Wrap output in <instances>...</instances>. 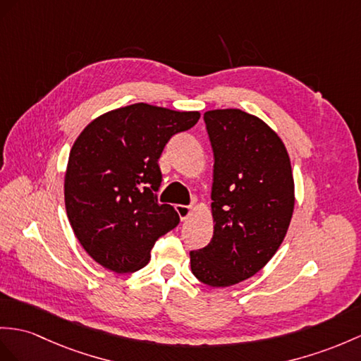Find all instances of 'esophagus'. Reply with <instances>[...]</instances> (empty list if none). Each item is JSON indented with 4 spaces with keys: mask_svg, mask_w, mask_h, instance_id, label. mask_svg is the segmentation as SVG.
<instances>
[{
    "mask_svg": "<svg viewBox=\"0 0 361 361\" xmlns=\"http://www.w3.org/2000/svg\"><path fill=\"white\" fill-rule=\"evenodd\" d=\"M176 211H178L180 221H185V219L191 213V207H188V205H176Z\"/></svg>",
    "mask_w": 361,
    "mask_h": 361,
    "instance_id": "34e87169",
    "label": "esophagus"
}]
</instances>
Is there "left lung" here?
Segmentation results:
<instances>
[{"label": "left lung", "mask_w": 361, "mask_h": 361, "mask_svg": "<svg viewBox=\"0 0 361 361\" xmlns=\"http://www.w3.org/2000/svg\"><path fill=\"white\" fill-rule=\"evenodd\" d=\"M214 153L213 239L190 251L202 283L231 286L252 277L282 245L294 211L291 162L282 139L239 109L204 114Z\"/></svg>", "instance_id": "left-lung-1"}]
</instances>
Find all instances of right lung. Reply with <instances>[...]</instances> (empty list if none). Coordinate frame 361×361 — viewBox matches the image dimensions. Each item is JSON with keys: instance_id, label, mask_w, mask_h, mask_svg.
Masks as SVG:
<instances>
[{"instance_id": "1", "label": "right lung", "mask_w": 361, "mask_h": 361, "mask_svg": "<svg viewBox=\"0 0 361 361\" xmlns=\"http://www.w3.org/2000/svg\"><path fill=\"white\" fill-rule=\"evenodd\" d=\"M199 118L139 102L96 118L75 140L64 180L67 217L104 268L118 274L144 268L154 242L178 226L176 209L157 202V161L170 137Z\"/></svg>"}]
</instances>
